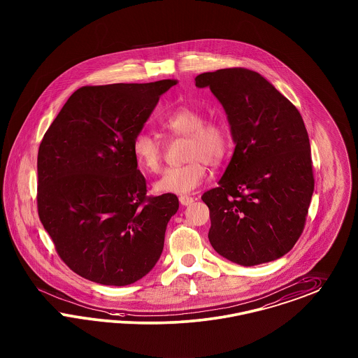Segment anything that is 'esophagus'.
<instances>
[{
  "mask_svg": "<svg viewBox=\"0 0 358 358\" xmlns=\"http://www.w3.org/2000/svg\"><path fill=\"white\" fill-rule=\"evenodd\" d=\"M193 201H194V198L190 197V196H181V197H180V203H181L182 206L190 205Z\"/></svg>",
  "mask_w": 358,
  "mask_h": 358,
  "instance_id": "1",
  "label": "esophagus"
}]
</instances>
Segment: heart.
<instances>
[{"mask_svg":"<svg viewBox=\"0 0 358 358\" xmlns=\"http://www.w3.org/2000/svg\"><path fill=\"white\" fill-rule=\"evenodd\" d=\"M205 121L202 112L190 107H178L161 120V128L172 137H185V165L169 168L155 184L159 193L186 194L201 185L209 165H218L230 148V134L226 124ZM136 164L145 172H160L162 148L153 136L140 132L132 141Z\"/></svg>","mask_w":358,"mask_h":358,"instance_id":"obj_1","label":"heart"}]
</instances>
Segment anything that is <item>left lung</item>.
<instances>
[{
	"instance_id": "1",
	"label": "left lung",
	"mask_w": 358,
	"mask_h": 358,
	"mask_svg": "<svg viewBox=\"0 0 358 358\" xmlns=\"http://www.w3.org/2000/svg\"><path fill=\"white\" fill-rule=\"evenodd\" d=\"M227 115L235 148L218 187L203 193L209 241L226 259H279L303 233L315 189L308 132L300 112L262 75L222 69L196 78Z\"/></svg>"
}]
</instances>
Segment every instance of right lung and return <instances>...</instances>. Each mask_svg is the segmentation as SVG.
<instances>
[{"label":"right lung","mask_w":358,"mask_h":358,"mask_svg":"<svg viewBox=\"0 0 358 358\" xmlns=\"http://www.w3.org/2000/svg\"><path fill=\"white\" fill-rule=\"evenodd\" d=\"M174 79L76 90L38 150V214L61 259L87 280L128 285L160 259L172 193L147 196L132 141Z\"/></svg>","instance_id":"add662e5"}]
</instances>
